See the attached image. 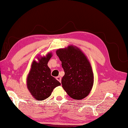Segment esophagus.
<instances>
[{"instance_id":"esophagus-1","label":"esophagus","mask_w":128,"mask_h":128,"mask_svg":"<svg viewBox=\"0 0 128 128\" xmlns=\"http://www.w3.org/2000/svg\"><path fill=\"white\" fill-rule=\"evenodd\" d=\"M56 79H57L58 81H59V82H60V83H61V78L60 76H57V77H56Z\"/></svg>"}]
</instances>
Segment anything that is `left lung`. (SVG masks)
Wrapping results in <instances>:
<instances>
[{
  "label": "left lung",
  "mask_w": 128,
  "mask_h": 128,
  "mask_svg": "<svg viewBox=\"0 0 128 128\" xmlns=\"http://www.w3.org/2000/svg\"><path fill=\"white\" fill-rule=\"evenodd\" d=\"M56 54L65 72L62 87L72 99H84L90 94L94 82L93 73L87 57L78 47L72 46L59 49Z\"/></svg>",
  "instance_id": "1"
}]
</instances>
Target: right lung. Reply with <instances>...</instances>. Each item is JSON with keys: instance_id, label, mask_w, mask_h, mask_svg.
<instances>
[{"instance_id": "1", "label": "right lung", "mask_w": 128, "mask_h": 128, "mask_svg": "<svg viewBox=\"0 0 128 128\" xmlns=\"http://www.w3.org/2000/svg\"><path fill=\"white\" fill-rule=\"evenodd\" d=\"M52 57L48 53L42 57L38 62L34 60L27 78V87L35 99L44 100L48 98L53 89L60 85V83L50 75V70L47 63Z\"/></svg>"}]
</instances>
